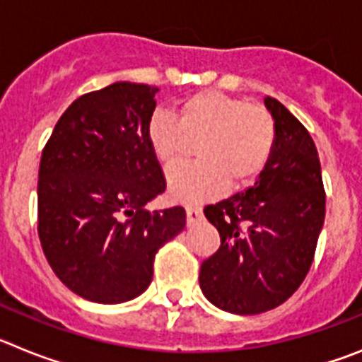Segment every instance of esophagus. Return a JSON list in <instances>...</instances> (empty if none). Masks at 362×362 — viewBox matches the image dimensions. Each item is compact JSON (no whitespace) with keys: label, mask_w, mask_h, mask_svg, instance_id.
Segmentation results:
<instances>
[{"label":"esophagus","mask_w":362,"mask_h":362,"mask_svg":"<svg viewBox=\"0 0 362 362\" xmlns=\"http://www.w3.org/2000/svg\"><path fill=\"white\" fill-rule=\"evenodd\" d=\"M201 219H203V210L199 206H187L188 225H194V223H197Z\"/></svg>","instance_id":"34e87169"}]
</instances>
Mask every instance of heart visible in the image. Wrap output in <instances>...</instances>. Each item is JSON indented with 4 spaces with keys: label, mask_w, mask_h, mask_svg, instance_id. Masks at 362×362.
<instances>
[{
    "label": "heart",
    "mask_w": 362,
    "mask_h": 362,
    "mask_svg": "<svg viewBox=\"0 0 362 362\" xmlns=\"http://www.w3.org/2000/svg\"><path fill=\"white\" fill-rule=\"evenodd\" d=\"M145 136L163 165L179 158L185 137H201L196 146L201 161L175 165L166 174L172 199L194 204L217 197L226 185H250L270 161L276 123L259 105L219 90H201L181 101L177 116L161 108L153 110Z\"/></svg>",
    "instance_id": "heart-1"
}]
</instances>
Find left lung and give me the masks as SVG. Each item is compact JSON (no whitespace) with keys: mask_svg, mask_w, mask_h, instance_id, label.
I'll return each mask as SVG.
<instances>
[{"mask_svg":"<svg viewBox=\"0 0 362 362\" xmlns=\"http://www.w3.org/2000/svg\"><path fill=\"white\" fill-rule=\"evenodd\" d=\"M276 146L254 187L204 209L221 235L203 261L199 286L217 308L254 315L283 305L312 267L326 194L312 136L274 98Z\"/></svg>","mask_w":362,"mask_h":362,"instance_id":"obj_1","label":"left lung"}]
</instances>
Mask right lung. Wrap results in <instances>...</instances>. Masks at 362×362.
<instances>
[{"label":"right lung","instance_id":"add662e5","mask_svg":"<svg viewBox=\"0 0 362 362\" xmlns=\"http://www.w3.org/2000/svg\"><path fill=\"white\" fill-rule=\"evenodd\" d=\"M158 92L117 81L81 95L41 153V248L59 281L86 300L117 305L141 296L158 250L187 225L183 206L145 209L166 188L145 136Z\"/></svg>","mask_w":362,"mask_h":362}]
</instances>
